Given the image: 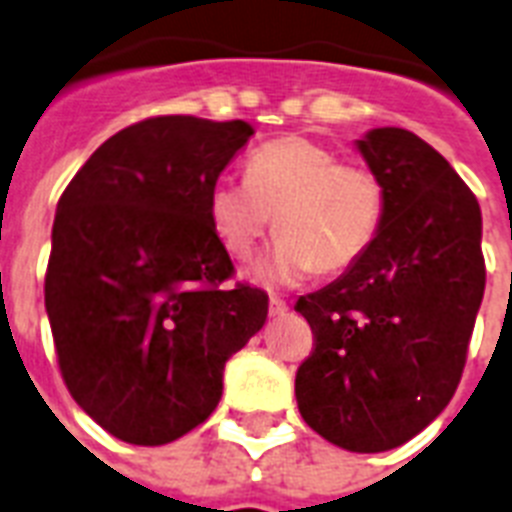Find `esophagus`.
Returning a JSON list of instances; mask_svg holds the SVG:
<instances>
[{
	"mask_svg": "<svg viewBox=\"0 0 512 512\" xmlns=\"http://www.w3.org/2000/svg\"><path fill=\"white\" fill-rule=\"evenodd\" d=\"M285 312H288V304H285L280 296L269 298V314H272V317H282Z\"/></svg>",
	"mask_w": 512,
	"mask_h": 512,
	"instance_id": "obj_1",
	"label": "esophagus"
}]
</instances>
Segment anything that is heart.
Instances as JSON below:
<instances>
[{
    "instance_id": "heart-1",
    "label": "heart",
    "mask_w": 512,
    "mask_h": 512,
    "mask_svg": "<svg viewBox=\"0 0 512 512\" xmlns=\"http://www.w3.org/2000/svg\"><path fill=\"white\" fill-rule=\"evenodd\" d=\"M383 211L386 192L370 166L338 161L298 134L259 145L245 161V182L219 179L208 192L211 227L235 259L251 256L275 216L282 237L259 267L269 282L354 267L375 243Z\"/></svg>"
}]
</instances>
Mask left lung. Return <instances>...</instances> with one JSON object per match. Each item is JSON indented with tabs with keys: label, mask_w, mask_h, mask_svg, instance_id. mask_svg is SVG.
Returning <instances> with one entry per match:
<instances>
[{
	"label": "left lung",
	"mask_w": 512,
	"mask_h": 512,
	"mask_svg": "<svg viewBox=\"0 0 512 512\" xmlns=\"http://www.w3.org/2000/svg\"><path fill=\"white\" fill-rule=\"evenodd\" d=\"M357 147L383 182V224L354 267L296 301L314 333L296 399L335 447L386 452L439 418L463 378L486 285L481 208L418 134L383 126Z\"/></svg>",
	"instance_id": "obj_1"
}]
</instances>
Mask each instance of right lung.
Masks as SVG:
<instances>
[{"label":"right lung","mask_w":512,"mask_h":512,"mask_svg":"<svg viewBox=\"0 0 512 512\" xmlns=\"http://www.w3.org/2000/svg\"><path fill=\"white\" fill-rule=\"evenodd\" d=\"M245 121L158 116L102 142L57 203L44 277L57 365L94 423L126 444L185 436L222 399L227 359L269 296L237 282L208 192L251 140Z\"/></svg>","instance_id":"add662e5"}]
</instances>
